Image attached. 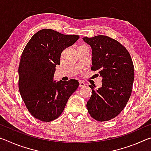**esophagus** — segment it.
I'll use <instances>...</instances> for the list:
<instances>
[{
	"label": "esophagus",
	"instance_id": "1",
	"mask_svg": "<svg viewBox=\"0 0 151 151\" xmlns=\"http://www.w3.org/2000/svg\"><path fill=\"white\" fill-rule=\"evenodd\" d=\"M85 83H84L83 81H79V86H80V87H84V86H85Z\"/></svg>",
	"mask_w": 151,
	"mask_h": 151
}]
</instances>
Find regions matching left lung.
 <instances>
[{
	"label": "left lung",
	"instance_id": "1",
	"mask_svg": "<svg viewBox=\"0 0 151 151\" xmlns=\"http://www.w3.org/2000/svg\"><path fill=\"white\" fill-rule=\"evenodd\" d=\"M93 52L92 70L98 71L103 85L93 91L86 103L90 115L98 121H107L119 115L131 96L134 81V66L124 46L107 36L84 37Z\"/></svg>",
	"mask_w": 151,
	"mask_h": 151
}]
</instances>
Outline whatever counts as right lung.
<instances>
[{
	"mask_svg": "<svg viewBox=\"0 0 151 151\" xmlns=\"http://www.w3.org/2000/svg\"><path fill=\"white\" fill-rule=\"evenodd\" d=\"M78 35H63L45 29L32 36L22 53L19 66V88L27 109L41 121L50 122L62 113L79 85L78 81H54L60 55Z\"/></svg>",
	"mask_w": 151,
	"mask_h": 151,
	"instance_id": "add662e5",
	"label": "right lung"
}]
</instances>
